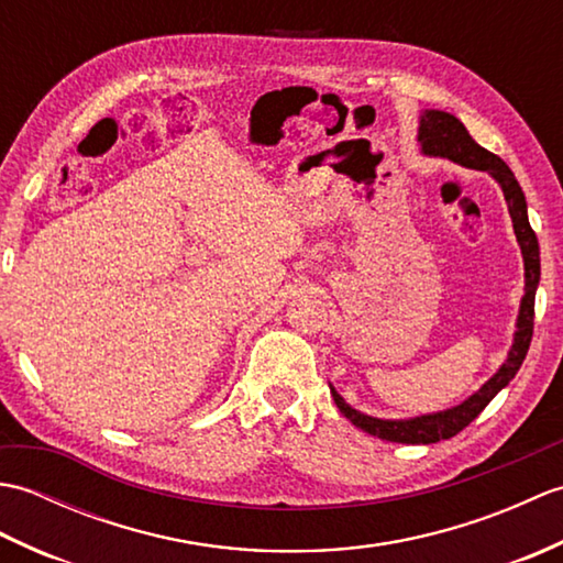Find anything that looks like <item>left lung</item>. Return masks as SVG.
Returning a JSON list of instances; mask_svg holds the SVG:
<instances>
[{"label":"left lung","mask_w":563,"mask_h":563,"mask_svg":"<svg viewBox=\"0 0 563 563\" xmlns=\"http://www.w3.org/2000/svg\"><path fill=\"white\" fill-rule=\"evenodd\" d=\"M418 142H421L423 154H430V157H445L454 164L470 166V169L488 172L496 178L498 186L504 188L508 212L512 218V230H516L518 244L522 251V261H525V295L520 302L518 331H516V339H512L506 363L498 367V373L488 379L479 391H474L470 399L452 406L448 411L406 418V421H385V418H375V416H365L361 411H355L353 406L345 404L341 394L331 387V397L336 401L339 411L349 418L353 426L365 430L369 435H377L389 442H406V445H430V442L457 435L460 430L470 426L474 418L486 409V404L518 375V369L525 361V355H528L530 341H532L534 292H537V285H540V244H537V234L532 232L530 220H528V202H525V194L518 184V178L508 169V164L500 157H496L494 152L476 145L457 118L445 111H426L421 115Z\"/></svg>","instance_id":"obj_1"}]
</instances>
